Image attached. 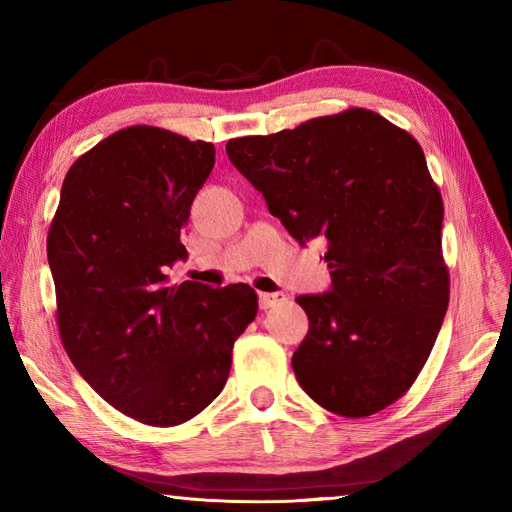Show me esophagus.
Wrapping results in <instances>:
<instances>
[{"mask_svg":"<svg viewBox=\"0 0 512 512\" xmlns=\"http://www.w3.org/2000/svg\"><path fill=\"white\" fill-rule=\"evenodd\" d=\"M286 301L284 292H259V308L262 310H270L279 306V303Z\"/></svg>","mask_w":512,"mask_h":512,"instance_id":"esophagus-1","label":"esophagus"}]
</instances>
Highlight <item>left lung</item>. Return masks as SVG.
<instances>
[{
	"mask_svg": "<svg viewBox=\"0 0 512 512\" xmlns=\"http://www.w3.org/2000/svg\"><path fill=\"white\" fill-rule=\"evenodd\" d=\"M228 160L306 246L328 239L332 286L301 295L310 328L292 369L323 409L363 418L418 378L449 306L442 195L416 138L347 110L226 143Z\"/></svg>",
	"mask_w": 512,
	"mask_h": 512,
	"instance_id": "8db88e82",
	"label": "left lung"
}]
</instances>
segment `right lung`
I'll return each instance as SVG.
<instances>
[{
    "mask_svg": "<svg viewBox=\"0 0 512 512\" xmlns=\"http://www.w3.org/2000/svg\"><path fill=\"white\" fill-rule=\"evenodd\" d=\"M215 147L136 125L70 167L48 233L57 323L70 361L103 400L151 427L191 420L231 372L255 290L169 284Z\"/></svg>",
    "mask_w": 512,
    "mask_h": 512,
    "instance_id": "1",
    "label": "right lung"
}]
</instances>
